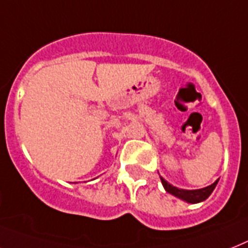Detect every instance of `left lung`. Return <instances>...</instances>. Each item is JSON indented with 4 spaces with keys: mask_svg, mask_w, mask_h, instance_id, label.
I'll return each instance as SVG.
<instances>
[{
    "mask_svg": "<svg viewBox=\"0 0 248 248\" xmlns=\"http://www.w3.org/2000/svg\"><path fill=\"white\" fill-rule=\"evenodd\" d=\"M160 181H162L163 187L166 188L167 192L172 194L173 196L178 197L181 200L186 201V202H191V204H197V202H201V201L206 200L209 196L211 195V192L214 191L217 183L219 180L215 181L213 185L208 187H204V188H200V190H182V188H177V187L172 186L170 183L167 182L163 177H160Z\"/></svg>",
    "mask_w": 248,
    "mask_h": 248,
    "instance_id": "obj_1",
    "label": "left lung"
}]
</instances>
